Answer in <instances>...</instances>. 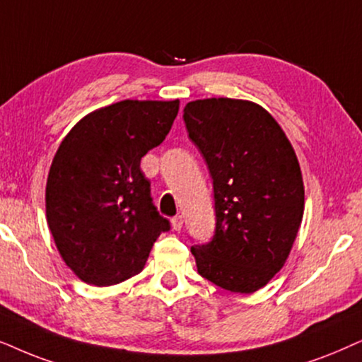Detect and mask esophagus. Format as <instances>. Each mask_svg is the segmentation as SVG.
I'll return each mask as SVG.
<instances>
[{"label":"esophagus","mask_w":362,"mask_h":362,"mask_svg":"<svg viewBox=\"0 0 362 362\" xmlns=\"http://www.w3.org/2000/svg\"><path fill=\"white\" fill-rule=\"evenodd\" d=\"M172 226H173V230H175V231H180L182 226H184V218H182L180 215L173 216V218H172Z\"/></svg>","instance_id":"obj_1"}]
</instances>
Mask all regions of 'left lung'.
Returning <instances> with one entry per match:
<instances>
[{"mask_svg":"<svg viewBox=\"0 0 362 362\" xmlns=\"http://www.w3.org/2000/svg\"><path fill=\"white\" fill-rule=\"evenodd\" d=\"M184 119L215 192V237L192 247L197 269L226 291L250 295L285 267L301 226L296 152L273 115L252 100L197 99Z\"/></svg>","mask_w":362,"mask_h":362,"instance_id":"8db88e82","label":"left lung"}]
</instances>
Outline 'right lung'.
<instances>
[{"mask_svg": "<svg viewBox=\"0 0 362 362\" xmlns=\"http://www.w3.org/2000/svg\"><path fill=\"white\" fill-rule=\"evenodd\" d=\"M180 100H132L84 115L62 139L46 182V220L81 281L112 286L142 272L170 228L151 199L141 158L160 146Z\"/></svg>", "mask_w": 362, "mask_h": 362, "instance_id": "1", "label": "right lung"}]
</instances>
